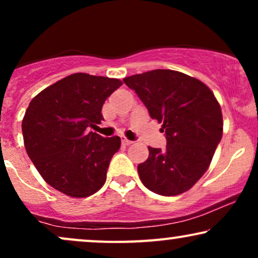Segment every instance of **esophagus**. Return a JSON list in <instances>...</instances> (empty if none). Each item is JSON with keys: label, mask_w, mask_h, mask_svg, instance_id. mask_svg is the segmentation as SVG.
<instances>
[{"label": "esophagus", "mask_w": 258, "mask_h": 258, "mask_svg": "<svg viewBox=\"0 0 258 258\" xmlns=\"http://www.w3.org/2000/svg\"><path fill=\"white\" fill-rule=\"evenodd\" d=\"M121 142H122V144H125V146H131V144L133 143V141H130V139H127L125 137H122Z\"/></svg>", "instance_id": "esophagus-1"}]
</instances>
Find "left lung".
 Listing matches in <instances>:
<instances>
[{
  "label": "left lung",
  "instance_id": "left-lung-1",
  "mask_svg": "<svg viewBox=\"0 0 258 258\" xmlns=\"http://www.w3.org/2000/svg\"><path fill=\"white\" fill-rule=\"evenodd\" d=\"M162 123L166 148L149 147L138 165L142 183L159 195L184 193L209 168L223 132L221 106L200 80L174 70L156 69L123 79Z\"/></svg>",
  "mask_w": 258,
  "mask_h": 258
}]
</instances>
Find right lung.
Listing matches in <instances>:
<instances>
[{
    "label": "right lung",
    "instance_id": "1",
    "mask_svg": "<svg viewBox=\"0 0 258 258\" xmlns=\"http://www.w3.org/2000/svg\"><path fill=\"white\" fill-rule=\"evenodd\" d=\"M117 79L78 73L44 88L31 100L22 123L24 146L42 178L61 193L86 198L102 188L120 137L87 132L103 120L105 99Z\"/></svg>",
    "mask_w": 258,
    "mask_h": 258
}]
</instances>
